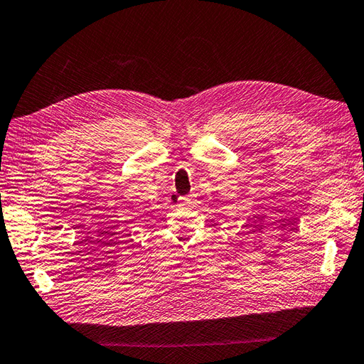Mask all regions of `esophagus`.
Instances as JSON below:
<instances>
[{
  "mask_svg": "<svg viewBox=\"0 0 364 364\" xmlns=\"http://www.w3.org/2000/svg\"><path fill=\"white\" fill-rule=\"evenodd\" d=\"M189 202H191V198L186 197V196L178 197V203H180V205H186V203H189Z\"/></svg>",
  "mask_w": 364,
  "mask_h": 364,
  "instance_id": "obj_1",
  "label": "esophagus"
}]
</instances>
